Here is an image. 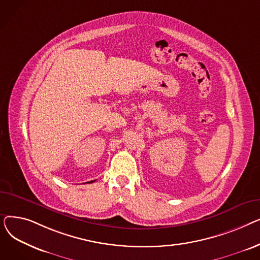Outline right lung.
I'll return each mask as SVG.
<instances>
[{
  "mask_svg": "<svg viewBox=\"0 0 260 260\" xmlns=\"http://www.w3.org/2000/svg\"><path fill=\"white\" fill-rule=\"evenodd\" d=\"M92 182H94V180H92V181H88L87 183H92Z\"/></svg>",
  "mask_w": 260,
  "mask_h": 260,
  "instance_id": "right-lung-1",
  "label": "right lung"
}]
</instances>
